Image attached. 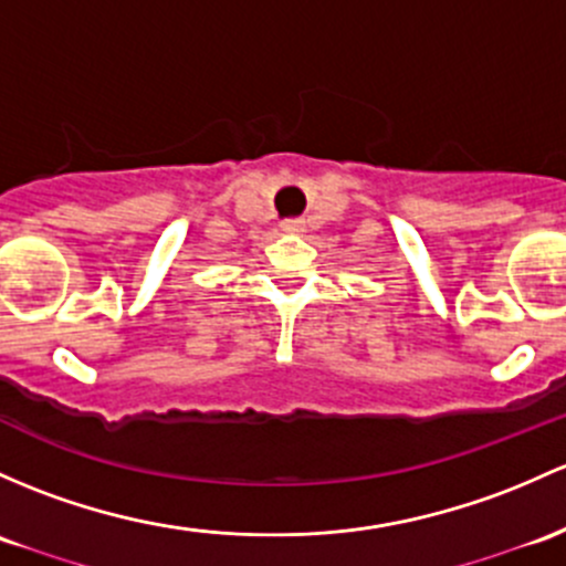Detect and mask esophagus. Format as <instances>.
<instances>
[{
	"mask_svg": "<svg viewBox=\"0 0 566 566\" xmlns=\"http://www.w3.org/2000/svg\"><path fill=\"white\" fill-rule=\"evenodd\" d=\"M282 230L284 233L301 235L303 230H306V222H303V219H287V222H282Z\"/></svg>",
	"mask_w": 566,
	"mask_h": 566,
	"instance_id": "obj_1",
	"label": "esophagus"
}]
</instances>
